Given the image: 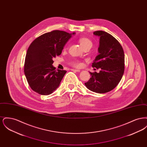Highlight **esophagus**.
Listing matches in <instances>:
<instances>
[{"instance_id":"1","label":"esophagus","mask_w":147,"mask_h":147,"mask_svg":"<svg viewBox=\"0 0 147 147\" xmlns=\"http://www.w3.org/2000/svg\"><path fill=\"white\" fill-rule=\"evenodd\" d=\"M71 70L74 71H76V72H79V71H80V70H79V69H71Z\"/></svg>"}]
</instances>
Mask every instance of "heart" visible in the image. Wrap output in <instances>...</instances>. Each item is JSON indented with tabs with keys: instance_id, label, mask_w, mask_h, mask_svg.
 Returning a JSON list of instances; mask_svg holds the SVG:
<instances>
[{
	"instance_id": "obj_1",
	"label": "heart",
	"mask_w": 147,
	"mask_h": 147,
	"mask_svg": "<svg viewBox=\"0 0 147 147\" xmlns=\"http://www.w3.org/2000/svg\"><path fill=\"white\" fill-rule=\"evenodd\" d=\"M79 41L80 42L81 46H82V47L85 49L86 48L88 47H90L91 48L92 46V42L91 41V40L87 38V37H82L80 38L79 39ZM67 49V47H64V49ZM70 64L71 65H72L74 67H77V68H79V67H81L83 65L82 63L77 59H74L72 60L70 62Z\"/></svg>"
}]
</instances>
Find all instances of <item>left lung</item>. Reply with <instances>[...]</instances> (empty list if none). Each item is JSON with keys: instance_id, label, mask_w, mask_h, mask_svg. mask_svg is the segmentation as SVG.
<instances>
[{"instance_id": "obj_1", "label": "left lung", "mask_w": 147, "mask_h": 147, "mask_svg": "<svg viewBox=\"0 0 147 147\" xmlns=\"http://www.w3.org/2000/svg\"><path fill=\"white\" fill-rule=\"evenodd\" d=\"M94 34L98 36L99 55L92 64L93 68L100 72H90L91 77L85 83L90 90L100 94L111 91L119 83L125 70V54L119 42L110 34L96 31Z\"/></svg>"}]
</instances>
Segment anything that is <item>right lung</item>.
Listing matches in <instances>:
<instances>
[{"label":"right lung","instance_id":"right-lung-1","mask_svg":"<svg viewBox=\"0 0 147 147\" xmlns=\"http://www.w3.org/2000/svg\"><path fill=\"white\" fill-rule=\"evenodd\" d=\"M71 36V34L67 32L53 30L40 36L30 44L25 57L24 72L32 90L48 95L59 86L67 71L56 70L52 65L53 59L61 54Z\"/></svg>","mask_w":147,"mask_h":147}]
</instances>
